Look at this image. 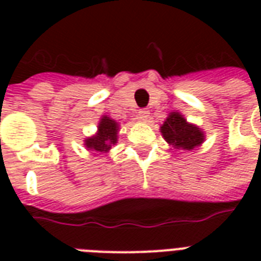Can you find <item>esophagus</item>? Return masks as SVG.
<instances>
[{
	"mask_svg": "<svg viewBox=\"0 0 261 261\" xmlns=\"http://www.w3.org/2000/svg\"><path fill=\"white\" fill-rule=\"evenodd\" d=\"M138 116L141 120H147V118H149V111L146 110V108H143V110H139L138 111Z\"/></svg>",
	"mask_w": 261,
	"mask_h": 261,
	"instance_id": "34e87169",
	"label": "esophagus"
}]
</instances>
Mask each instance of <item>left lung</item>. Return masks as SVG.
<instances>
[{
	"instance_id": "8db88e82",
	"label": "left lung",
	"mask_w": 261,
	"mask_h": 261,
	"mask_svg": "<svg viewBox=\"0 0 261 261\" xmlns=\"http://www.w3.org/2000/svg\"><path fill=\"white\" fill-rule=\"evenodd\" d=\"M164 138L168 143L184 150H192L199 146L204 139V135L196 126L188 124L180 114H171L161 127Z\"/></svg>"
}]
</instances>
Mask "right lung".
Returning <instances> with one entry per match:
<instances>
[{"label":"right lung","mask_w":261,"mask_h":261,"mask_svg":"<svg viewBox=\"0 0 261 261\" xmlns=\"http://www.w3.org/2000/svg\"><path fill=\"white\" fill-rule=\"evenodd\" d=\"M116 137H118V123L108 116H102L98 124V133L92 138H88L85 141V145L89 149L106 153L110 150L112 145L116 143L118 141Z\"/></svg>","instance_id":"right-lung-1"}]
</instances>
